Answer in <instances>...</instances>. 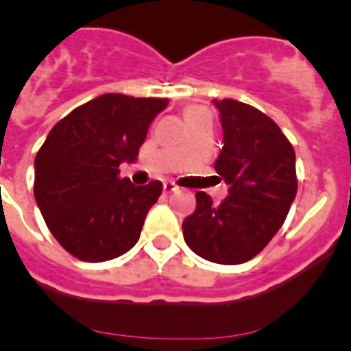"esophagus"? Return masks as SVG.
<instances>
[{"label":"esophagus","instance_id":"esophagus-1","mask_svg":"<svg viewBox=\"0 0 351 351\" xmlns=\"http://www.w3.org/2000/svg\"><path fill=\"white\" fill-rule=\"evenodd\" d=\"M178 190L179 188L173 184V182H170V181L163 182V193H172V191H178Z\"/></svg>","mask_w":351,"mask_h":351}]
</instances>
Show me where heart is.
<instances>
[{
	"label": "heart",
	"instance_id": "obj_1",
	"mask_svg": "<svg viewBox=\"0 0 351 351\" xmlns=\"http://www.w3.org/2000/svg\"><path fill=\"white\" fill-rule=\"evenodd\" d=\"M209 116L204 107H190L186 110V119H195V117H206Z\"/></svg>",
	"mask_w": 351,
	"mask_h": 351
}]
</instances>
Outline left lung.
Wrapping results in <instances>:
<instances>
[{"label": "left lung", "instance_id": "obj_1", "mask_svg": "<svg viewBox=\"0 0 351 351\" xmlns=\"http://www.w3.org/2000/svg\"><path fill=\"white\" fill-rule=\"evenodd\" d=\"M213 105L223 130L214 170L228 195L216 206L206 191H197V209L182 221V235L198 256L237 265L258 255L287 219L297 195L295 151L258 108L232 98Z\"/></svg>", "mask_w": 351, "mask_h": 351}]
</instances>
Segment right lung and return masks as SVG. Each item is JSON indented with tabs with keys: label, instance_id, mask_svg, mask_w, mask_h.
Returning <instances> with one entry per match:
<instances>
[{
	"label": "right lung",
	"instance_id": "1",
	"mask_svg": "<svg viewBox=\"0 0 351 351\" xmlns=\"http://www.w3.org/2000/svg\"><path fill=\"white\" fill-rule=\"evenodd\" d=\"M167 105V98L107 93L73 108L51 130L35 158V200L68 253L105 262L137 244L163 186L132 184L119 178V165L137 161L151 121Z\"/></svg>",
	"mask_w": 351,
	"mask_h": 351
}]
</instances>
